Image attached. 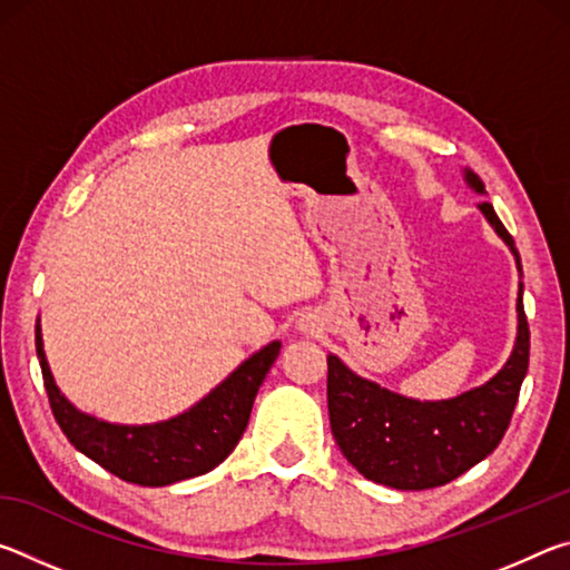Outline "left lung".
Segmentation results:
<instances>
[{
    "mask_svg": "<svg viewBox=\"0 0 570 570\" xmlns=\"http://www.w3.org/2000/svg\"><path fill=\"white\" fill-rule=\"evenodd\" d=\"M468 186L485 193L482 180L465 168ZM482 216L520 256L513 236L500 224L495 208L480 204ZM530 332L523 308V284L518 294V336L510 360L493 380L452 400L420 402L380 387L354 374L340 356L330 354L326 400L336 445L366 480L397 490H428L445 485L478 465L503 440L513 417L520 384L528 372Z\"/></svg>",
    "mask_w": 570,
    "mask_h": 570,
    "instance_id": "obj_1",
    "label": "left lung"
}]
</instances>
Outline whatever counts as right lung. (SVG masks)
<instances>
[{
    "instance_id": "obj_1",
    "label": "right lung",
    "mask_w": 570,
    "mask_h": 570,
    "mask_svg": "<svg viewBox=\"0 0 570 570\" xmlns=\"http://www.w3.org/2000/svg\"><path fill=\"white\" fill-rule=\"evenodd\" d=\"M35 344L52 414L67 440L112 475L146 488L206 475L234 452L256 392L282 350V342L266 344L176 417L153 424H115L80 412L57 387L45 356L40 320L35 324Z\"/></svg>"
}]
</instances>
